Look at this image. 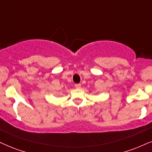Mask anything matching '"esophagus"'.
I'll use <instances>...</instances> for the list:
<instances>
[{
    "label": "esophagus",
    "mask_w": 152,
    "mask_h": 152,
    "mask_svg": "<svg viewBox=\"0 0 152 152\" xmlns=\"http://www.w3.org/2000/svg\"><path fill=\"white\" fill-rule=\"evenodd\" d=\"M75 87L76 89H80V88H81V85H80V84H76V85H75Z\"/></svg>",
    "instance_id": "34e87169"
}]
</instances>
